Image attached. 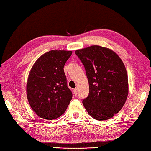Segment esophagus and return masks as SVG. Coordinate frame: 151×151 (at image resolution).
Masks as SVG:
<instances>
[{"label": "esophagus", "mask_w": 151, "mask_h": 151, "mask_svg": "<svg viewBox=\"0 0 151 151\" xmlns=\"http://www.w3.org/2000/svg\"><path fill=\"white\" fill-rule=\"evenodd\" d=\"M73 93H74L75 95L78 94V89H77V88L73 89Z\"/></svg>", "instance_id": "34e87169"}]
</instances>
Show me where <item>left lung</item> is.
I'll return each instance as SVG.
<instances>
[{
  "mask_svg": "<svg viewBox=\"0 0 151 151\" xmlns=\"http://www.w3.org/2000/svg\"><path fill=\"white\" fill-rule=\"evenodd\" d=\"M84 65L89 94L83 104L99 121L112 118L125 104L129 93L128 75L121 58L112 50L92 45L76 50Z\"/></svg>",
  "mask_w": 151,
  "mask_h": 151,
  "instance_id": "obj_1",
  "label": "left lung"
}]
</instances>
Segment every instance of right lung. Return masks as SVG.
<instances>
[{"label":"right lung","instance_id":"right-lung-1","mask_svg":"<svg viewBox=\"0 0 151 151\" xmlns=\"http://www.w3.org/2000/svg\"><path fill=\"white\" fill-rule=\"evenodd\" d=\"M72 51L53 50L40 56L30 70L26 95L32 109L40 118L57 119L72 98L66 85L64 66Z\"/></svg>","mask_w":151,"mask_h":151}]
</instances>
